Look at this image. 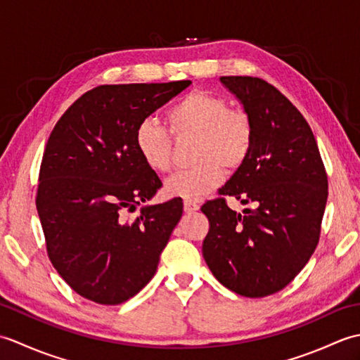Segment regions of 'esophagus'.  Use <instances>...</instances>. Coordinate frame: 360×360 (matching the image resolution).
Segmentation results:
<instances>
[{
    "label": "esophagus",
    "instance_id": "obj_1",
    "mask_svg": "<svg viewBox=\"0 0 360 360\" xmlns=\"http://www.w3.org/2000/svg\"><path fill=\"white\" fill-rule=\"evenodd\" d=\"M198 209H200V205H198L196 202H192V201H186L184 202V212L186 213H193Z\"/></svg>",
    "mask_w": 360,
    "mask_h": 360
}]
</instances>
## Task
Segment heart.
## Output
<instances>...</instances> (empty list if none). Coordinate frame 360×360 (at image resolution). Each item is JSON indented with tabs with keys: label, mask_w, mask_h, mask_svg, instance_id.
<instances>
[{
	"label": "heart",
	"mask_w": 360,
	"mask_h": 360,
	"mask_svg": "<svg viewBox=\"0 0 360 360\" xmlns=\"http://www.w3.org/2000/svg\"><path fill=\"white\" fill-rule=\"evenodd\" d=\"M174 134L196 136V164L176 172L165 181V193L186 201H198L217 188L223 179V167L235 170L248 159L254 129L249 116L229 108L223 96L210 91H193L167 112ZM134 145L142 160L155 172L172 167V139L155 119H143L134 129Z\"/></svg>",
	"instance_id": "b5f03b06"
}]
</instances>
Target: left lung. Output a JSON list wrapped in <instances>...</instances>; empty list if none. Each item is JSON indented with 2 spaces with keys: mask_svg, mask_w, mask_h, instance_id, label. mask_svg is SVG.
I'll use <instances>...</instances> for the list:
<instances>
[{
  "mask_svg": "<svg viewBox=\"0 0 360 360\" xmlns=\"http://www.w3.org/2000/svg\"><path fill=\"white\" fill-rule=\"evenodd\" d=\"M254 129L248 159L219 188L254 209L235 212L223 198L201 210L210 229L202 257L215 278L244 297L278 292L314 254L328 178L308 122L277 88L257 77H221Z\"/></svg>",
  "mask_w": 360,
  "mask_h": 360,
  "instance_id": "left-lung-1",
  "label": "left lung"
}]
</instances>
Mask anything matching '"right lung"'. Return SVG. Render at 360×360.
<instances>
[{"label":"right lung","instance_id":"obj_1","mask_svg":"<svg viewBox=\"0 0 360 360\" xmlns=\"http://www.w3.org/2000/svg\"><path fill=\"white\" fill-rule=\"evenodd\" d=\"M192 85H103L63 114L46 143L37 212L48 255L79 295L101 304L134 297L156 274L160 252L182 217L178 198L147 204L162 187L134 145V129Z\"/></svg>","mask_w":360,"mask_h":360}]
</instances>
